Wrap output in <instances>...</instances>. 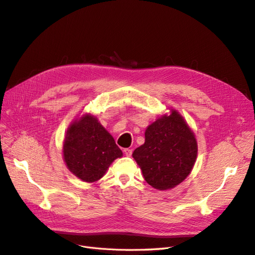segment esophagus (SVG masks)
<instances>
[{
  "mask_svg": "<svg viewBox=\"0 0 255 255\" xmlns=\"http://www.w3.org/2000/svg\"><path fill=\"white\" fill-rule=\"evenodd\" d=\"M132 152H133L132 149H128V148L123 149V153H125L127 156H130V155H132Z\"/></svg>",
  "mask_w": 255,
  "mask_h": 255,
  "instance_id": "34e87169",
  "label": "esophagus"
}]
</instances>
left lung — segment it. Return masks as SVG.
<instances>
[{"mask_svg": "<svg viewBox=\"0 0 255 255\" xmlns=\"http://www.w3.org/2000/svg\"><path fill=\"white\" fill-rule=\"evenodd\" d=\"M144 143L133 152L144 180L153 188L167 190L182 183L196 163L195 134L174 110L163 115L145 129Z\"/></svg>", "mask_w": 255, "mask_h": 255, "instance_id": "1", "label": "left lung"}]
</instances>
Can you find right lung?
Wrapping results in <instances>:
<instances>
[{
    "mask_svg": "<svg viewBox=\"0 0 255 255\" xmlns=\"http://www.w3.org/2000/svg\"><path fill=\"white\" fill-rule=\"evenodd\" d=\"M63 153L69 170L88 183L101 179L113 161L122 156L113 136L90 114L83 115L68 128Z\"/></svg>",
    "mask_w": 255,
    "mask_h": 255,
    "instance_id": "1",
    "label": "right lung"
}]
</instances>
